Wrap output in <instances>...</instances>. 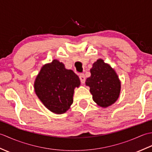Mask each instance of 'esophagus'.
<instances>
[{
	"instance_id": "obj_1",
	"label": "esophagus",
	"mask_w": 152,
	"mask_h": 152,
	"mask_svg": "<svg viewBox=\"0 0 152 152\" xmlns=\"http://www.w3.org/2000/svg\"><path fill=\"white\" fill-rule=\"evenodd\" d=\"M80 80L81 81L82 83H84L86 82V76L84 75V74H81L80 75Z\"/></svg>"
}]
</instances>
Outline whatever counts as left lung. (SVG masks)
Masks as SVG:
<instances>
[{"label":"left lung","mask_w":152,"mask_h":152,"mask_svg":"<svg viewBox=\"0 0 152 152\" xmlns=\"http://www.w3.org/2000/svg\"><path fill=\"white\" fill-rule=\"evenodd\" d=\"M91 76L86 84L90 88L93 99L99 106L106 108L117 101L121 89V83L114 70L98 59L90 70Z\"/></svg>","instance_id":"8db88e82"}]
</instances>
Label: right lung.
I'll use <instances>...</instances> for the list:
<instances>
[{"label": "right lung", "mask_w": 152, "mask_h": 152, "mask_svg": "<svg viewBox=\"0 0 152 152\" xmlns=\"http://www.w3.org/2000/svg\"><path fill=\"white\" fill-rule=\"evenodd\" d=\"M78 76L56 59L42 68L34 82L37 95L51 112L61 114L73 102L74 89L79 87Z\"/></svg>", "instance_id": "obj_1"}]
</instances>
